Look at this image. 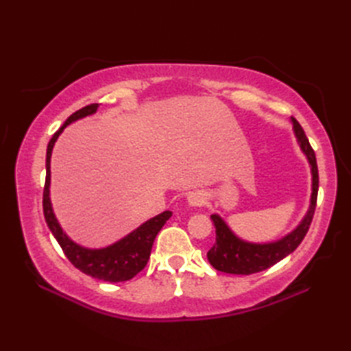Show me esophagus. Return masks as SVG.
Masks as SVG:
<instances>
[{
  "label": "esophagus",
  "mask_w": 351,
  "mask_h": 351,
  "mask_svg": "<svg viewBox=\"0 0 351 351\" xmlns=\"http://www.w3.org/2000/svg\"><path fill=\"white\" fill-rule=\"evenodd\" d=\"M187 200L191 206H202L206 202V197L204 196V193L193 191L187 196Z\"/></svg>",
  "instance_id": "1"
}]
</instances>
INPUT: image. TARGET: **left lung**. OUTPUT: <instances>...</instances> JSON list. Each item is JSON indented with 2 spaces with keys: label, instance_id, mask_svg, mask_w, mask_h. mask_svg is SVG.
Masks as SVG:
<instances>
[{
  "label": "left lung",
  "instance_id": "left-lung-1",
  "mask_svg": "<svg viewBox=\"0 0 351 351\" xmlns=\"http://www.w3.org/2000/svg\"><path fill=\"white\" fill-rule=\"evenodd\" d=\"M293 123L297 141H299L304 155L308 156L312 171L311 206L306 217L302 220L300 225L297 226L293 232L280 238L279 241L267 244H253L240 240V238L229 229L226 223L223 221L220 215L213 214L211 220L214 221L215 226V243L213 247L208 250L206 256L215 270L229 274H253L267 270V268L273 267L274 264H278L279 261L288 256L289 253H293L303 241L304 235L308 234L317 206L318 167L315 152L314 149H312L302 125L297 122L295 119H293Z\"/></svg>",
  "mask_w": 351,
  "mask_h": 351
}]
</instances>
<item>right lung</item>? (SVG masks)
I'll return each mask as SVG.
<instances>
[{
  "instance_id": "add662e5",
  "label": "right lung",
  "mask_w": 351,
  "mask_h": 351,
  "mask_svg": "<svg viewBox=\"0 0 351 351\" xmlns=\"http://www.w3.org/2000/svg\"><path fill=\"white\" fill-rule=\"evenodd\" d=\"M98 110V104H90L68 117V121L58 130L48 143L47 149V180L43 187V215L47 225L56 240L60 244L66 258L75 265L80 271H83L92 278L106 280V282H125L132 279L146 267L149 256H151L152 244L155 237L158 235L161 228L164 226L171 213L164 211L156 217L147 220L134 232L122 238L121 241L108 245L106 249H87L73 243L71 238L63 232L58 225L54 213H52L51 200H49V181H51V152L54 147L56 140L60 136L62 131L69 123L78 121L81 117L93 114Z\"/></svg>"
}]
</instances>
